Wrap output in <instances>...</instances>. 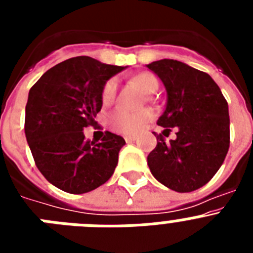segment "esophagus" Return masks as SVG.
<instances>
[{
    "label": "esophagus",
    "instance_id": "34e87169",
    "mask_svg": "<svg viewBox=\"0 0 253 253\" xmlns=\"http://www.w3.org/2000/svg\"><path fill=\"white\" fill-rule=\"evenodd\" d=\"M124 138H125V142L126 143H131L137 139V137H135V135H125Z\"/></svg>",
    "mask_w": 253,
    "mask_h": 253
}]
</instances>
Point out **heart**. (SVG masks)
Returning <instances> with one entry per match:
<instances>
[{"label": "heart", "mask_w": 253, "mask_h": 253, "mask_svg": "<svg viewBox=\"0 0 253 253\" xmlns=\"http://www.w3.org/2000/svg\"><path fill=\"white\" fill-rule=\"evenodd\" d=\"M133 81L147 95H151L158 88L157 77L149 72L138 73L133 77ZM116 91H118V82H116L115 78H111L105 84L104 88H102V102L105 105L113 102L116 96ZM151 119L152 113L149 110L130 113V111L118 109L109 116L107 123H109V126L118 133L134 134L139 131Z\"/></svg>", "instance_id": "1"}]
</instances>
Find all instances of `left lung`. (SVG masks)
<instances>
[{
    "mask_svg": "<svg viewBox=\"0 0 253 253\" xmlns=\"http://www.w3.org/2000/svg\"><path fill=\"white\" fill-rule=\"evenodd\" d=\"M166 88V109L157 124L176 128V139L148 154L152 175L178 193L204 186L224 162L229 148V113L222 91L208 73L173 59L147 64ZM163 130V131H165Z\"/></svg>",
    "mask_w": 253,
    "mask_h": 253,
    "instance_id": "obj_1",
    "label": "left lung"
}]
</instances>
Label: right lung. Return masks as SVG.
<instances>
[{
	"label": "right lung",
	"mask_w": 253,
	"mask_h": 253,
	"mask_svg": "<svg viewBox=\"0 0 253 253\" xmlns=\"http://www.w3.org/2000/svg\"><path fill=\"white\" fill-rule=\"evenodd\" d=\"M125 68L71 58L48 69L29 91L26 140L39 171L58 189L88 193L115 171L124 138L106 131L95 143L84 138V129L96 123L105 84Z\"/></svg>",
	"instance_id": "1"
}]
</instances>
